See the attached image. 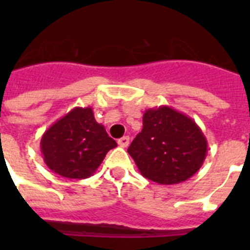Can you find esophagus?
Masks as SVG:
<instances>
[{"label":"esophagus","mask_w":250,"mask_h":250,"mask_svg":"<svg viewBox=\"0 0 250 250\" xmlns=\"http://www.w3.org/2000/svg\"><path fill=\"white\" fill-rule=\"evenodd\" d=\"M129 143H130L129 136H123V138L119 139V140H118V144L120 145L121 147H126V146H129Z\"/></svg>","instance_id":"34e87169"}]
</instances>
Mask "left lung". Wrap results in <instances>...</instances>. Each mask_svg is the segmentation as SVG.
<instances>
[{
    "label": "left lung",
    "mask_w": 250,
    "mask_h": 250,
    "mask_svg": "<svg viewBox=\"0 0 250 250\" xmlns=\"http://www.w3.org/2000/svg\"><path fill=\"white\" fill-rule=\"evenodd\" d=\"M207 151V139L195 121L169 106L144 112L143 130L127 149L141 175L163 185L191 178Z\"/></svg>",
    "instance_id": "left-lung-1"
}]
</instances>
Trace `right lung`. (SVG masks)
<instances>
[{
  "mask_svg": "<svg viewBox=\"0 0 250 250\" xmlns=\"http://www.w3.org/2000/svg\"><path fill=\"white\" fill-rule=\"evenodd\" d=\"M40 146L46 165L54 173L68 179H86L118 144L96 123L89 106L75 107L52 124L41 138Z\"/></svg>",
  "mask_w": 250,
  "mask_h": 250,
  "instance_id": "1",
  "label": "right lung"
}]
</instances>
